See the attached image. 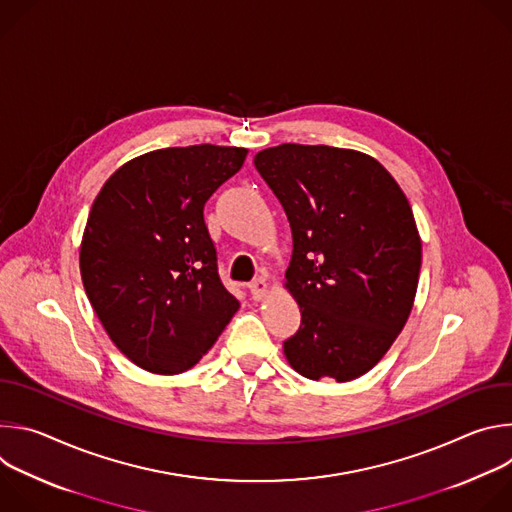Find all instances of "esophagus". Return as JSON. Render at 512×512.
Segmentation results:
<instances>
[{
	"instance_id": "34e87169",
	"label": "esophagus",
	"mask_w": 512,
	"mask_h": 512,
	"mask_svg": "<svg viewBox=\"0 0 512 512\" xmlns=\"http://www.w3.org/2000/svg\"><path fill=\"white\" fill-rule=\"evenodd\" d=\"M249 291H251V298L255 302H261L267 296L269 285H267V281L263 277H257L253 283H249Z\"/></svg>"
}]
</instances>
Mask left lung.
Masks as SVG:
<instances>
[{"instance_id": "obj_1", "label": "left lung", "mask_w": 512, "mask_h": 512, "mask_svg": "<svg viewBox=\"0 0 512 512\" xmlns=\"http://www.w3.org/2000/svg\"><path fill=\"white\" fill-rule=\"evenodd\" d=\"M294 237L285 289L300 330L283 342L306 379L369 373L403 330L417 294L421 239L407 196L375 158L281 143L255 156Z\"/></svg>"}]
</instances>
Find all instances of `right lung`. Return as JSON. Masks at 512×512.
Listing matches in <instances>:
<instances>
[{
	"label": "right lung",
	"mask_w": 512,
	"mask_h": 512,
	"mask_svg": "<svg viewBox=\"0 0 512 512\" xmlns=\"http://www.w3.org/2000/svg\"><path fill=\"white\" fill-rule=\"evenodd\" d=\"M247 152L210 143L148 152L115 170L91 206L79 255L87 298L143 371L192 369L239 310L218 277L204 204Z\"/></svg>",
	"instance_id": "add662e5"
}]
</instances>
